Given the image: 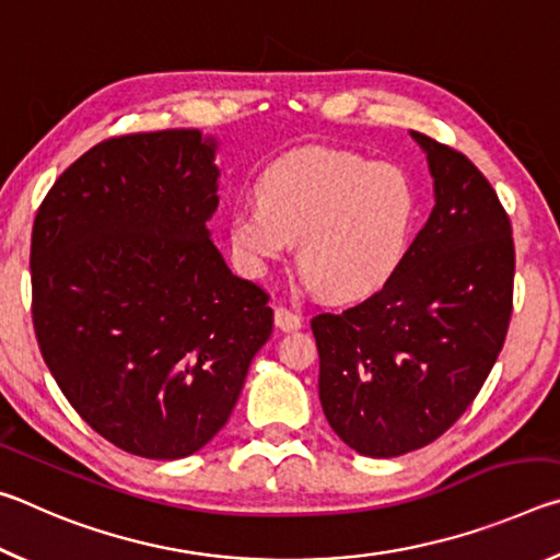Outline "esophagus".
<instances>
[{
  "label": "esophagus",
  "mask_w": 560,
  "mask_h": 560,
  "mask_svg": "<svg viewBox=\"0 0 560 560\" xmlns=\"http://www.w3.org/2000/svg\"><path fill=\"white\" fill-rule=\"evenodd\" d=\"M273 324H277L279 330H287V334H289V330H299L303 326V320H301V316L291 314L289 308L279 306L277 311H273Z\"/></svg>",
  "instance_id": "obj_1"
}]
</instances>
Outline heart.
<instances>
[{
    "instance_id": "heart-1",
    "label": "heart",
    "mask_w": 560,
    "mask_h": 560,
    "mask_svg": "<svg viewBox=\"0 0 560 560\" xmlns=\"http://www.w3.org/2000/svg\"><path fill=\"white\" fill-rule=\"evenodd\" d=\"M257 200L236 207L230 240L252 273L299 246V267L336 301L385 289L410 254L417 189L400 167L330 148L279 158L257 179Z\"/></svg>"
}]
</instances>
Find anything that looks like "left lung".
<instances>
[{
  "label": "left lung",
  "instance_id": "1",
  "mask_svg": "<svg viewBox=\"0 0 560 560\" xmlns=\"http://www.w3.org/2000/svg\"><path fill=\"white\" fill-rule=\"evenodd\" d=\"M410 136L434 179L428 224L383 291L311 320L326 420L375 459L420 450L459 420L501 353L514 296V240L494 187L457 150Z\"/></svg>",
  "mask_w": 560,
  "mask_h": 560
}]
</instances>
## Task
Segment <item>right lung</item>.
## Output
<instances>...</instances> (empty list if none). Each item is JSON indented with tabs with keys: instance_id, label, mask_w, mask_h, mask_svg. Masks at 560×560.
<instances>
[{
	"instance_id": "add662e5",
	"label": "right lung",
	"mask_w": 560,
	"mask_h": 560,
	"mask_svg": "<svg viewBox=\"0 0 560 560\" xmlns=\"http://www.w3.org/2000/svg\"><path fill=\"white\" fill-rule=\"evenodd\" d=\"M217 140H103L56 179L32 232V314L66 400L101 438L183 459L220 432L273 328L269 296L210 240Z\"/></svg>"
}]
</instances>
